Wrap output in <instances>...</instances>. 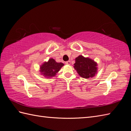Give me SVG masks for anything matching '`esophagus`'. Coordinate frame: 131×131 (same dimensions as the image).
I'll use <instances>...</instances> for the list:
<instances>
[{
  "label": "esophagus",
  "instance_id": "34e87169",
  "mask_svg": "<svg viewBox=\"0 0 131 131\" xmlns=\"http://www.w3.org/2000/svg\"><path fill=\"white\" fill-rule=\"evenodd\" d=\"M66 64L67 65H69L71 64V62L70 61H67V62H66Z\"/></svg>",
  "mask_w": 131,
  "mask_h": 131
}]
</instances>
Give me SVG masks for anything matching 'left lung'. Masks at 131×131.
<instances>
[{
	"label": "left lung",
	"mask_w": 131,
	"mask_h": 131,
	"mask_svg": "<svg viewBox=\"0 0 131 131\" xmlns=\"http://www.w3.org/2000/svg\"><path fill=\"white\" fill-rule=\"evenodd\" d=\"M97 66V63L92 59L79 56L75 59L74 68L81 77L89 78L96 74Z\"/></svg>",
	"instance_id": "8db88e82"
}]
</instances>
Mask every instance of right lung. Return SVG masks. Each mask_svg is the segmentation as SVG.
<instances>
[{
    "mask_svg": "<svg viewBox=\"0 0 131 131\" xmlns=\"http://www.w3.org/2000/svg\"><path fill=\"white\" fill-rule=\"evenodd\" d=\"M64 66L62 63H57L53 58H50L47 62H44L40 66V72L44 77L51 78L54 77Z\"/></svg>",
    "mask_w": 131,
    "mask_h": 131,
    "instance_id": "add662e5",
    "label": "right lung"
}]
</instances>
